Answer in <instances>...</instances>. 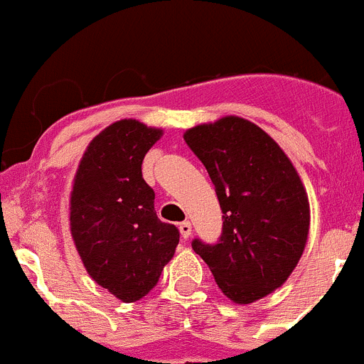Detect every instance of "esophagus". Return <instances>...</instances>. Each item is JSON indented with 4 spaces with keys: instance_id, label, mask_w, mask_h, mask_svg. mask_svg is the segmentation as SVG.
Segmentation results:
<instances>
[{
    "instance_id": "1",
    "label": "esophagus",
    "mask_w": 364,
    "mask_h": 364,
    "mask_svg": "<svg viewBox=\"0 0 364 364\" xmlns=\"http://www.w3.org/2000/svg\"><path fill=\"white\" fill-rule=\"evenodd\" d=\"M179 232H181L183 237L188 239L190 235H192V223H190V221L179 223Z\"/></svg>"
}]
</instances>
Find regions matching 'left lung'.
Listing matches in <instances>:
<instances>
[{
	"instance_id": "8db88e82",
	"label": "left lung",
	"mask_w": 364,
	"mask_h": 364,
	"mask_svg": "<svg viewBox=\"0 0 364 364\" xmlns=\"http://www.w3.org/2000/svg\"><path fill=\"white\" fill-rule=\"evenodd\" d=\"M183 137L210 176L225 219L218 243L194 239L192 248L228 299H263L290 277L309 239V196L296 166L243 117L203 123Z\"/></svg>"
}]
</instances>
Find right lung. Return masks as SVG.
Wrapping results in <instances>:
<instances>
[{"mask_svg":"<svg viewBox=\"0 0 364 364\" xmlns=\"http://www.w3.org/2000/svg\"><path fill=\"white\" fill-rule=\"evenodd\" d=\"M161 129L121 119L88 143L70 192V234L88 276L123 303L152 290L179 230L154 210L141 163Z\"/></svg>","mask_w":364,"mask_h":364,"instance_id":"add662e5","label":"right lung"}]
</instances>
